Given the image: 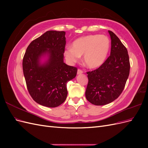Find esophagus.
<instances>
[{
	"label": "esophagus",
	"mask_w": 148,
	"mask_h": 148,
	"mask_svg": "<svg viewBox=\"0 0 148 148\" xmlns=\"http://www.w3.org/2000/svg\"><path fill=\"white\" fill-rule=\"evenodd\" d=\"M83 73V71L82 70H81V69H78V70H77V74L78 75H81V74H82Z\"/></svg>",
	"instance_id": "obj_1"
}]
</instances>
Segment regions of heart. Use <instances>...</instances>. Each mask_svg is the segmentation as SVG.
<instances>
[{
    "mask_svg": "<svg viewBox=\"0 0 148 148\" xmlns=\"http://www.w3.org/2000/svg\"><path fill=\"white\" fill-rule=\"evenodd\" d=\"M110 47V41L106 36L88 35L75 40L72 47L65 49L64 54L70 63L77 62L83 55L84 64L89 68L96 69L104 63Z\"/></svg>",
    "mask_w": 148,
    "mask_h": 148,
    "instance_id": "obj_1",
    "label": "heart"
}]
</instances>
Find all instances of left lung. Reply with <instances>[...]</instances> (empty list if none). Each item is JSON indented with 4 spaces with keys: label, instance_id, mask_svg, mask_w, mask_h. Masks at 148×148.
Masks as SVG:
<instances>
[{
    "label": "left lung",
    "instance_id": "left-lung-1",
    "mask_svg": "<svg viewBox=\"0 0 148 148\" xmlns=\"http://www.w3.org/2000/svg\"><path fill=\"white\" fill-rule=\"evenodd\" d=\"M110 55L99 68L88 71V83L85 92L86 99L96 106L113 102L122 92L130 73L129 56L127 48L112 31Z\"/></svg>",
    "mask_w": 148,
    "mask_h": 148
}]
</instances>
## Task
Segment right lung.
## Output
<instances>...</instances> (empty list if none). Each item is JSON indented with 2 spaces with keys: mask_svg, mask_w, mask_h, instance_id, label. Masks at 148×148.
I'll return each mask as SVG.
<instances>
[{
  "mask_svg": "<svg viewBox=\"0 0 148 148\" xmlns=\"http://www.w3.org/2000/svg\"><path fill=\"white\" fill-rule=\"evenodd\" d=\"M65 31H47L31 42L23 59V71L30 96L39 104L56 107L67 96L66 83L73 79L77 68L64 62ZM48 59L43 64L41 58Z\"/></svg>",
  "mask_w": 148,
  "mask_h": 148,
  "instance_id": "add662e5",
  "label": "right lung"
}]
</instances>
